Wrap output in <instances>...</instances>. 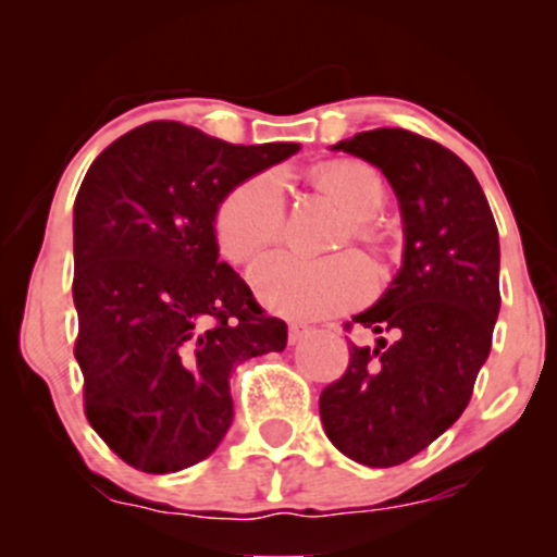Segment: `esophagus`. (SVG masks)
<instances>
[{"label":"esophagus","instance_id":"34e87169","mask_svg":"<svg viewBox=\"0 0 557 557\" xmlns=\"http://www.w3.org/2000/svg\"><path fill=\"white\" fill-rule=\"evenodd\" d=\"M306 335H309V327H304V324H290V327H287V341H290V345L300 343Z\"/></svg>","mask_w":557,"mask_h":557}]
</instances>
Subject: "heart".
<instances>
[{"instance_id": "b5f03b06", "label": "heart", "mask_w": 557, "mask_h": 557, "mask_svg": "<svg viewBox=\"0 0 557 557\" xmlns=\"http://www.w3.org/2000/svg\"><path fill=\"white\" fill-rule=\"evenodd\" d=\"M311 183L348 214L341 243L354 238L369 251H385V233L372 216L385 203L387 188L372 164L335 159L311 170ZM285 227L283 185L270 172L235 185L214 214L220 251L243 264L280 240ZM253 290L267 309L287 319H322L361 304L372 290V272L356 253L327 259H300L272 253L251 272Z\"/></svg>"}]
</instances>
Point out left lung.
I'll use <instances>...</instances> for the list:
<instances>
[{"label": "left lung", "instance_id": "1", "mask_svg": "<svg viewBox=\"0 0 557 557\" xmlns=\"http://www.w3.org/2000/svg\"><path fill=\"white\" fill-rule=\"evenodd\" d=\"M332 149L385 172L406 233L398 277L354 317L382 337L372 348L350 343L343 376L319 395L332 445L387 469L432 445L469 406L500 311V240L474 172L437 140L376 127Z\"/></svg>", "mask_w": 557, "mask_h": 557}]
</instances>
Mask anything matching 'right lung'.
I'll list each match as a JSON object with an SVG mask.
<instances>
[{"label": "right lung", "instance_id": "1", "mask_svg": "<svg viewBox=\"0 0 557 557\" xmlns=\"http://www.w3.org/2000/svg\"><path fill=\"white\" fill-rule=\"evenodd\" d=\"M298 144L240 146L157 120L107 146L73 209L75 359L88 424L146 474L188 469L233 424L230 372L287 324L220 261L214 214Z\"/></svg>", "mask_w": 557, "mask_h": 557}]
</instances>
